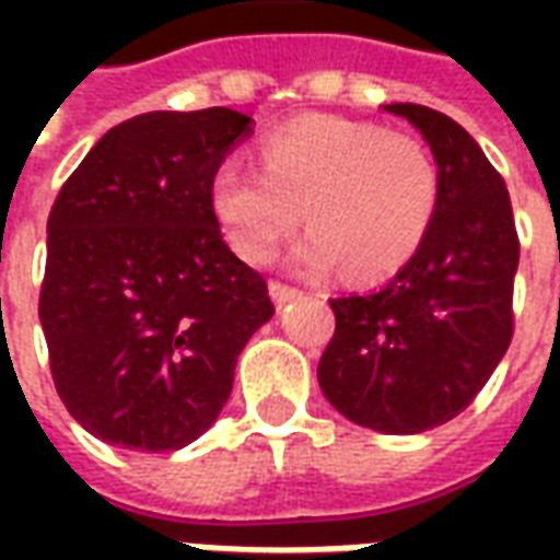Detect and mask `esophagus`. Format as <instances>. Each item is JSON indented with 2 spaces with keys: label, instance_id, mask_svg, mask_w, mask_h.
Wrapping results in <instances>:
<instances>
[{
  "label": "esophagus",
  "instance_id": "1",
  "mask_svg": "<svg viewBox=\"0 0 560 560\" xmlns=\"http://www.w3.org/2000/svg\"><path fill=\"white\" fill-rule=\"evenodd\" d=\"M303 291H296V288H291V284H281V281H269V296H272V303L279 305H288L291 300H296Z\"/></svg>",
  "mask_w": 560,
  "mask_h": 560
}]
</instances>
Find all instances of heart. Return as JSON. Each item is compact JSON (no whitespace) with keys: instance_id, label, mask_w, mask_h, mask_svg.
<instances>
[{"instance_id":"1","label":"heart","mask_w":560,"mask_h":560,"mask_svg":"<svg viewBox=\"0 0 560 560\" xmlns=\"http://www.w3.org/2000/svg\"><path fill=\"white\" fill-rule=\"evenodd\" d=\"M260 167L224 161L209 195L228 243L248 264H267L305 212L312 233L293 248V267L308 276L348 267L353 281H377L417 255L441 203L429 143L375 122H288L264 138Z\"/></svg>"}]
</instances>
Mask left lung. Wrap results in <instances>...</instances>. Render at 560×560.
<instances>
[{
  "label": "left lung",
  "mask_w": 560,
  "mask_h": 560,
  "mask_svg": "<svg viewBox=\"0 0 560 560\" xmlns=\"http://www.w3.org/2000/svg\"><path fill=\"white\" fill-rule=\"evenodd\" d=\"M384 110L432 147L441 203L381 291L329 300L336 332L317 381L357 425L417 434L465 411L510 348L518 236L504 179L465 128L422 104Z\"/></svg>",
  "instance_id": "left-lung-1"
}]
</instances>
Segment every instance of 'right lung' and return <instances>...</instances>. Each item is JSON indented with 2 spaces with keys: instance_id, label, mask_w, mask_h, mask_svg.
<instances>
[{
  "instance_id": "obj_1",
  "label": "right lung",
  "mask_w": 560,
  "mask_h": 560,
  "mask_svg": "<svg viewBox=\"0 0 560 560\" xmlns=\"http://www.w3.org/2000/svg\"><path fill=\"white\" fill-rule=\"evenodd\" d=\"M248 135L252 116L231 107L140 114L56 197L38 317L59 399L107 444L171 453L197 441L276 312L264 276L221 240L209 197Z\"/></svg>"
}]
</instances>
